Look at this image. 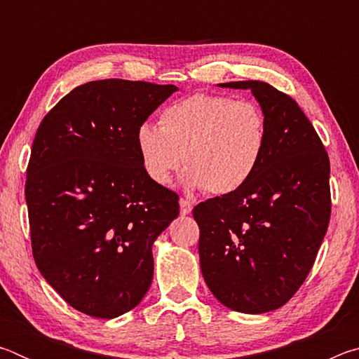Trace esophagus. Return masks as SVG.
<instances>
[{
  "mask_svg": "<svg viewBox=\"0 0 359 359\" xmlns=\"http://www.w3.org/2000/svg\"><path fill=\"white\" fill-rule=\"evenodd\" d=\"M179 205H180V215H188L193 209V204L190 201H187V199H180Z\"/></svg>",
  "mask_w": 359,
  "mask_h": 359,
  "instance_id": "34e87169",
  "label": "esophagus"
}]
</instances>
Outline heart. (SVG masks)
Here are the masks:
<instances>
[{
    "instance_id": "obj_1",
    "label": "heart",
    "mask_w": 359,
    "mask_h": 359,
    "mask_svg": "<svg viewBox=\"0 0 359 359\" xmlns=\"http://www.w3.org/2000/svg\"><path fill=\"white\" fill-rule=\"evenodd\" d=\"M135 144L142 171L154 184L168 187L185 161V188L228 194L257 171L266 145V118L252 101L194 93L161 112L160 128L149 121L139 125Z\"/></svg>"
}]
</instances>
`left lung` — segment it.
Returning <instances> with one entry per match:
<instances>
[{"label": "left lung", "mask_w": 359, "mask_h": 359, "mask_svg": "<svg viewBox=\"0 0 359 359\" xmlns=\"http://www.w3.org/2000/svg\"><path fill=\"white\" fill-rule=\"evenodd\" d=\"M218 87L250 90L266 118V145L244 187L193 209L199 263L224 307L264 313L296 293L317 258L331 215L330 158L288 95L259 81Z\"/></svg>", "instance_id": "1"}]
</instances>
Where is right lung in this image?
I'll use <instances>...</instances> for the list:
<instances>
[{"label": "right lung", "instance_id": "obj_1", "mask_svg": "<svg viewBox=\"0 0 359 359\" xmlns=\"http://www.w3.org/2000/svg\"><path fill=\"white\" fill-rule=\"evenodd\" d=\"M175 85H79L41 121L27 169L33 257L47 283L95 318L135 309L154 278L151 245L179 196L142 171L135 136Z\"/></svg>", "mask_w": 359, "mask_h": 359}]
</instances>
